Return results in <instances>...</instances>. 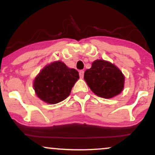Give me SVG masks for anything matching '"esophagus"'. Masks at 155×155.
Listing matches in <instances>:
<instances>
[{
  "mask_svg": "<svg viewBox=\"0 0 155 155\" xmlns=\"http://www.w3.org/2000/svg\"><path fill=\"white\" fill-rule=\"evenodd\" d=\"M84 71L83 70L79 71V76H80V78H83V76H84Z\"/></svg>",
  "mask_w": 155,
  "mask_h": 155,
  "instance_id": "1",
  "label": "esophagus"
}]
</instances>
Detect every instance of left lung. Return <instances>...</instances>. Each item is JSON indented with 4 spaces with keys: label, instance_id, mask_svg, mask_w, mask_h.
<instances>
[{
    "label": "left lung",
    "instance_id": "8db88e82",
    "mask_svg": "<svg viewBox=\"0 0 155 155\" xmlns=\"http://www.w3.org/2000/svg\"><path fill=\"white\" fill-rule=\"evenodd\" d=\"M84 79L96 95L112 98L123 90L124 76L118 67L104 60H96L85 71Z\"/></svg>",
    "mask_w": 155,
    "mask_h": 155
}]
</instances>
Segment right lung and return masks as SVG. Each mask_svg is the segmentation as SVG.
Here are the masks:
<instances>
[{
    "instance_id": "add662e5",
    "label": "right lung",
    "mask_w": 155,
    "mask_h": 155,
    "mask_svg": "<svg viewBox=\"0 0 155 155\" xmlns=\"http://www.w3.org/2000/svg\"><path fill=\"white\" fill-rule=\"evenodd\" d=\"M79 79V72L70 68L63 62L48 64L33 81L35 95L49 104H56L67 98Z\"/></svg>"
}]
</instances>
